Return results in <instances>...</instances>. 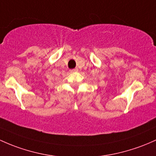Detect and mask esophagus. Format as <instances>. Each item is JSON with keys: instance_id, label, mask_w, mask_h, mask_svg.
Returning a JSON list of instances; mask_svg holds the SVG:
<instances>
[{"instance_id": "1", "label": "esophagus", "mask_w": 156, "mask_h": 156, "mask_svg": "<svg viewBox=\"0 0 156 156\" xmlns=\"http://www.w3.org/2000/svg\"><path fill=\"white\" fill-rule=\"evenodd\" d=\"M78 69H77V68H75V69L70 70V73H75V72H78Z\"/></svg>"}]
</instances>
